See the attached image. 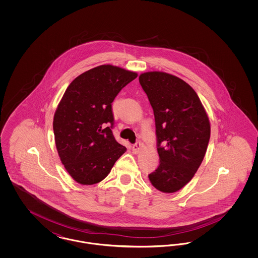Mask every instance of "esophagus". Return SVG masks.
Segmentation results:
<instances>
[{"label":"esophagus","mask_w":258,"mask_h":258,"mask_svg":"<svg viewBox=\"0 0 258 258\" xmlns=\"http://www.w3.org/2000/svg\"><path fill=\"white\" fill-rule=\"evenodd\" d=\"M142 148H143V144L141 142H136L135 145H133V151L135 154H137L142 150Z\"/></svg>","instance_id":"esophagus-1"}]
</instances>
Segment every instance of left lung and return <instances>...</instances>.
<instances>
[{"instance_id": "8db88e82", "label": "left lung", "mask_w": 258, "mask_h": 258, "mask_svg": "<svg viewBox=\"0 0 258 258\" xmlns=\"http://www.w3.org/2000/svg\"><path fill=\"white\" fill-rule=\"evenodd\" d=\"M153 107L160 164L148 175L155 188L173 194L187 184L205 157L211 125L196 91L183 79L163 72L139 75Z\"/></svg>"}]
</instances>
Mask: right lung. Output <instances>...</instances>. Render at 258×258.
<instances>
[{
	"label": "right lung",
	"mask_w": 258,
	"mask_h": 258,
	"mask_svg": "<svg viewBox=\"0 0 258 258\" xmlns=\"http://www.w3.org/2000/svg\"><path fill=\"white\" fill-rule=\"evenodd\" d=\"M137 75L101 64L80 74L67 88L54 114L53 131L61 163L78 184L102 181L126 151L112 134L111 103Z\"/></svg>",
	"instance_id": "1"
}]
</instances>
